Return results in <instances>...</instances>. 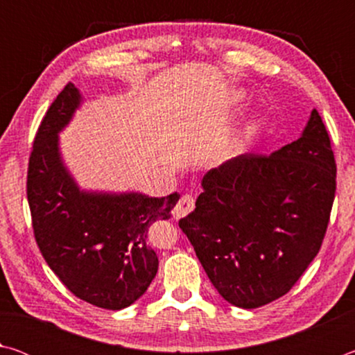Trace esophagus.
<instances>
[{"mask_svg":"<svg viewBox=\"0 0 355 355\" xmlns=\"http://www.w3.org/2000/svg\"><path fill=\"white\" fill-rule=\"evenodd\" d=\"M194 207H196L194 197L189 196V194L182 196V197H180V200L177 202V205L173 207V211H172L173 218H175V219L183 218V216L189 214L192 209H194Z\"/></svg>","mask_w":355,"mask_h":355,"instance_id":"obj_1","label":"esophagus"}]
</instances>
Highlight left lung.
<instances>
[{
    "mask_svg": "<svg viewBox=\"0 0 355 355\" xmlns=\"http://www.w3.org/2000/svg\"><path fill=\"white\" fill-rule=\"evenodd\" d=\"M196 209L178 225L216 290L241 309L286 294L326 236L336 164L320 112L272 155H239L202 180Z\"/></svg>",
    "mask_w": 355,
    "mask_h": 355,
    "instance_id": "1",
    "label": "left lung"
}]
</instances>
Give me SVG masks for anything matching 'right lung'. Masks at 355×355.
I'll list each match as a JSON object with an SVG mask.
<instances>
[{"label":"right lung","instance_id":"obj_1","mask_svg":"<svg viewBox=\"0 0 355 355\" xmlns=\"http://www.w3.org/2000/svg\"><path fill=\"white\" fill-rule=\"evenodd\" d=\"M80 103V92L69 83L35 133L26 182L34 238L70 293L95 307L122 310L147 291L158 272L148 230L171 218L180 196L80 191L58 146V133Z\"/></svg>","mask_w":355,"mask_h":355}]
</instances>
